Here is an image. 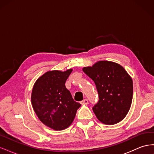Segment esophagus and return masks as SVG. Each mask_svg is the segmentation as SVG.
I'll use <instances>...</instances> for the list:
<instances>
[{
    "mask_svg": "<svg viewBox=\"0 0 154 154\" xmlns=\"http://www.w3.org/2000/svg\"><path fill=\"white\" fill-rule=\"evenodd\" d=\"M81 103H82V105H87V104H88V100L84 99L83 101H81Z\"/></svg>",
    "mask_w": 154,
    "mask_h": 154,
    "instance_id": "obj_1",
    "label": "esophagus"
}]
</instances>
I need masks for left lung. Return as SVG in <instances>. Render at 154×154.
<instances>
[{
    "instance_id": "obj_1",
    "label": "left lung",
    "mask_w": 154,
    "mask_h": 154,
    "mask_svg": "<svg viewBox=\"0 0 154 154\" xmlns=\"http://www.w3.org/2000/svg\"><path fill=\"white\" fill-rule=\"evenodd\" d=\"M94 82L99 101L93 106L96 118L105 125H114L122 121L131 106L133 82L121 65L102 60L92 67L82 69Z\"/></svg>"
}]
</instances>
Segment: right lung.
<instances>
[{
    "label": "right lung",
    "mask_w": 154,
    "mask_h": 154,
    "mask_svg": "<svg viewBox=\"0 0 154 154\" xmlns=\"http://www.w3.org/2000/svg\"><path fill=\"white\" fill-rule=\"evenodd\" d=\"M72 69L45 72L37 79L32 87L31 103L38 119L54 130L68 128L81 105L74 101L65 85Z\"/></svg>",
    "instance_id": "1"
}]
</instances>
